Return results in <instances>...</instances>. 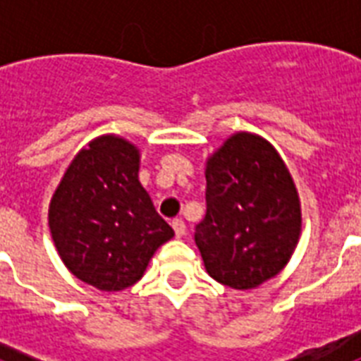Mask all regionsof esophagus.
I'll return each instance as SVG.
<instances>
[{"label": "esophagus", "mask_w": 361, "mask_h": 361, "mask_svg": "<svg viewBox=\"0 0 361 361\" xmlns=\"http://www.w3.org/2000/svg\"><path fill=\"white\" fill-rule=\"evenodd\" d=\"M172 228H174V232H176V238H181L183 234H185V223H183L181 219L172 221Z\"/></svg>", "instance_id": "1"}]
</instances>
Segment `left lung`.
<instances>
[{"label":"left lung","mask_w":361,"mask_h":361,"mask_svg":"<svg viewBox=\"0 0 361 361\" xmlns=\"http://www.w3.org/2000/svg\"><path fill=\"white\" fill-rule=\"evenodd\" d=\"M302 232L292 176L268 140L236 133L206 163V215L195 228L215 281L249 290L285 268Z\"/></svg>","instance_id":"left-lung-1"}]
</instances>
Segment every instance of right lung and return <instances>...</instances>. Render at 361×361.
I'll list each match as a JSON object with an SVG mask.
<instances>
[{
    "mask_svg": "<svg viewBox=\"0 0 361 361\" xmlns=\"http://www.w3.org/2000/svg\"><path fill=\"white\" fill-rule=\"evenodd\" d=\"M140 152L103 135L76 153L48 209V226L63 264L99 290L135 285L149 258L174 236L138 181Z\"/></svg>",
    "mask_w": 361,
    "mask_h": 361,
    "instance_id": "add662e5",
    "label": "right lung"
}]
</instances>
